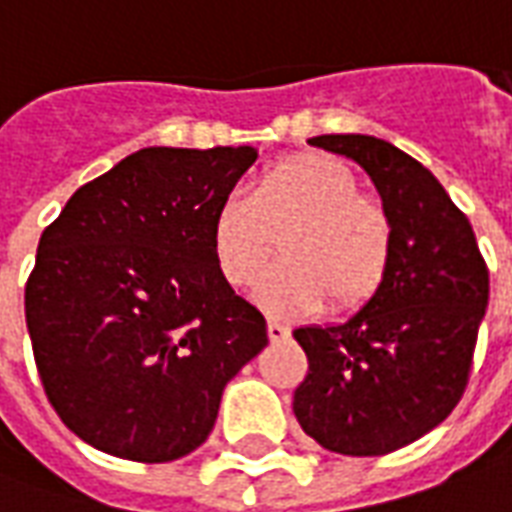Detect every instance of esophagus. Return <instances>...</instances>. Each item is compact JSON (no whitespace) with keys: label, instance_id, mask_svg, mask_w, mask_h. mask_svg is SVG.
Returning a JSON list of instances; mask_svg holds the SVG:
<instances>
[{"label":"esophagus","instance_id":"obj_1","mask_svg":"<svg viewBox=\"0 0 512 512\" xmlns=\"http://www.w3.org/2000/svg\"><path fill=\"white\" fill-rule=\"evenodd\" d=\"M290 337V329L285 323L279 321H268V340L271 343H279V340H288Z\"/></svg>","mask_w":512,"mask_h":512}]
</instances>
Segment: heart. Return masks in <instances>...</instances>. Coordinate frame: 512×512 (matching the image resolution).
<instances>
[{
	"instance_id": "1",
	"label": "heart",
	"mask_w": 512,
	"mask_h": 512,
	"mask_svg": "<svg viewBox=\"0 0 512 512\" xmlns=\"http://www.w3.org/2000/svg\"><path fill=\"white\" fill-rule=\"evenodd\" d=\"M279 241V263L257 290L279 315L362 310L384 288L395 224L340 158L299 153L257 175L252 194L230 191L211 219L213 263L224 285H255Z\"/></svg>"
}]
</instances>
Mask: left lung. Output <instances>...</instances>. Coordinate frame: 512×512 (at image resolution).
Returning <instances> with one entry per match:
<instances>
[{
    "label": "left lung",
    "mask_w": 512,
    "mask_h": 512,
    "mask_svg": "<svg viewBox=\"0 0 512 512\" xmlns=\"http://www.w3.org/2000/svg\"><path fill=\"white\" fill-rule=\"evenodd\" d=\"M310 145L367 169L395 224V252L384 288L351 321L293 332L310 362L293 414L326 450L386 455L444 422L466 392L488 266L466 213L417 158L362 134Z\"/></svg>",
    "instance_id": "obj_1"
}]
</instances>
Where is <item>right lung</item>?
Here are the masks:
<instances>
[{"label": "right lung", "mask_w": 512, "mask_h": 512, "mask_svg": "<svg viewBox=\"0 0 512 512\" xmlns=\"http://www.w3.org/2000/svg\"><path fill=\"white\" fill-rule=\"evenodd\" d=\"M255 147H145L76 189L24 288L40 384L68 428L126 461L189 455L268 345L216 271L211 219Z\"/></svg>", "instance_id": "obj_1"}]
</instances>
